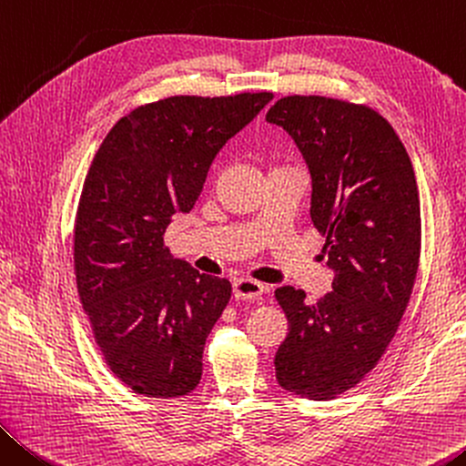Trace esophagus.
Returning <instances> with one entry per match:
<instances>
[{
  "mask_svg": "<svg viewBox=\"0 0 466 466\" xmlns=\"http://www.w3.org/2000/svg\"><path fill=\"white\" fill-rule=\"evenodd\" d=\"M264 291H266L264 285L256 283V280H251V279H239L238 283L233 285V295H235V299H239V301L260 299Z\"/></svg>",
  "mask_w": 466,
  "mask_h": 466,
  "instance_id": "esophagus-1",
  "label": "esophagus"
}]
</instances>
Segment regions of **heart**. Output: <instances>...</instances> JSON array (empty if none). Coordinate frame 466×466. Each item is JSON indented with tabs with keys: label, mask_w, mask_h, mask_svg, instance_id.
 Returning <instances> with one entry per match:
<instances>
[{
	"label": "heart",
	"mask_w": 466,
	"mask_h": 466,
	"mask_svg": "<svg viewBox=\"0 0 466 466\" xmlns=\"http://www.w3.org/2000/svg\"><path fill=\"white\" fill-rule=\"evenodd\" d=\"M277 169H279V167H277Z\"/></svg>",
	"instance_id": "heart-1"
}]
</instances>
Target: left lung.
<instances>
[{
  "label": "left lung",
  "mask_w": 466,
  "mask_h": 466,
  "mask_svg": "<svg viewBox=\"0 0 466 466\" xmlns=\"http://www.w3.org/2000/svg\"><path fill=\"white\" fill-rule=\"evenodd\" d=\"M311 175V223L326 238L332 291L314 303L279 287L289 332L274 357L277 382L309 400L350 390L382 360L413 293L421 208L413 163L394 127L368 105L319 95L274 103Z\"/></svg>",
  "instance_id": "8db88e82"
}]
</instances>
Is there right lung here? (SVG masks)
<instances>
[{"instance_id": "add662e5", "label": "right lung", "mask_w": 466, "mask_h": 466, "mask_svg": "<svg viewBox=\"0 0 466 466\" xmlns=\"http://www.w3.org/2000/svg\"><path fill=\"white\" fill-rule=\"evenodd\" d=\"M272 96H167L129 111L96 150L76 212V285L106 365L134 392L173 399L200 382L231 283L173 260L165 231Z\"/></svg>"}]
</instances>
